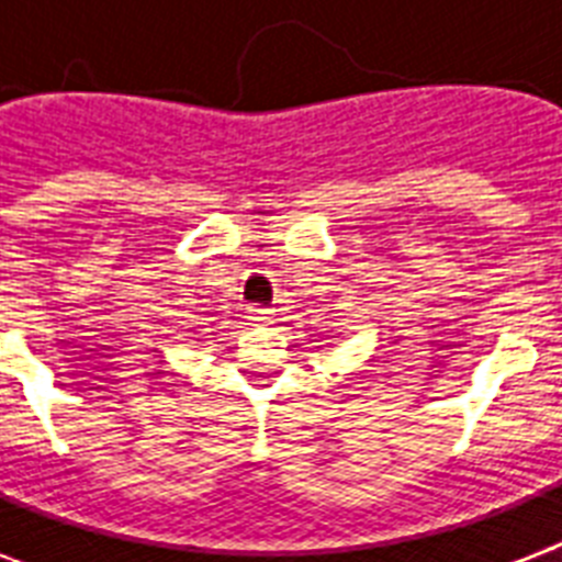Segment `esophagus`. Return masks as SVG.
Here are the masks:
<instances>
[{"label": "esophagus", "instance_id": "1", "mask_svg": "<svg viewBox=\"0 0 562 562\" xmlns=\"http://www.w3.org/2000/svg\"><path fill=\"white\" fill-rule=\"evenodd\" d=\"M250 312H254V321H259V324H268V321H271V312H268V308L254 306Z\"/></svg>", "mask_w": 562, "mask_h": 562}]
</instances>
